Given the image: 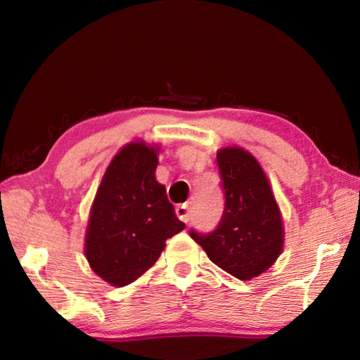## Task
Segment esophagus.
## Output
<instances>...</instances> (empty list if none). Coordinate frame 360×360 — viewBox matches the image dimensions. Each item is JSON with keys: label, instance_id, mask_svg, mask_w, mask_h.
Masks as SVG:
<instances>
[{"label": "esophagus", "instance_id": "1", "mask_svg": "<svg viewBox=\"0 0 360 360\" xmlns=\"http://www.w3.org/2000/svg\"><path fill=\"white\" fill-rule=\"evenodd\" d=\"M176 216H178L182 222H188L191 221V210H188V205L187 203H182L176 206Z\"/></svg>", "mask_w": 360, "mask_h": 360}]
</instances>
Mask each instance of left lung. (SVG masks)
Returning a JSON list of instances; mask_svg holds the SVG:
<instances>
[{"label": "left lung", "mask_w": 360, "mask_h": 360, "mask_svg": "<svg viewBox=\"0 0 360 360\" xmlns=\"http://www.w3.org/2000/svg\"><path fill=\"white\" fill-rule=\"evenodd\" d=\"M224 211L210 233L191 229L210 260L231 276L248 281L273 265L283 249V222L265 173L241 148L217 154Z\"/></svg>", "instance_id": "obj_1"}]
</instances>
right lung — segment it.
Instances as JSON below:
<instances>
[{"label": "right lung", "instance_id": "obj_1", "mask_svg": "<svg viewBox=\"0 0 360 360\" xmlns=\"http://www.w3.org/2000/svg\"><path fill=\"white\" fill-rule=\"evenodd\" d=\"M157 162L154 148L125 146L108 167L90 212L85 255L96 275L117 288L148 271L165 241L186 227L155 181Z\"/></svg>", "mask_w": 360, "mask_h": 360}]
</instances>
